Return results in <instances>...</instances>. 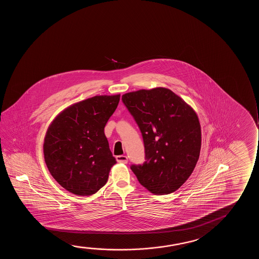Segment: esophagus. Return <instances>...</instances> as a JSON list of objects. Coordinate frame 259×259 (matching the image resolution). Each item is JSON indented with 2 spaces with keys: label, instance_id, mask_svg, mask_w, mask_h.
Returning <instances> with one entry per match:
<instances>
[{
  "label": "esophagus",
  "instance_id": "1",
  "mask_svg": "<svg viewBox=\"0 0 259 259\" xmlns=\"http://www.w3.org/2000/svg\"><path fill=\"white\" fill-rule=\"evenodd\" d=\"M116 159H117L118 163H127L128 162L127 156H117V157H116Z\"/></svg>",
  "mask_w": 259,
  "mask_h": 259
}]
</instances>
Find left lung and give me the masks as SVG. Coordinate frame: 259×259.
Listing matches in <instances>:
<instances>
[{
	"label": "left lung",
	"instance_id": "1",
	"mask_svg": "<svg viewBox=\"0 0 259 259\" xmlns=\"http://www.w3.org/2000/svg\"><path fill=\"white\" fill-rule=\"evenodd\" d=\"M122 102L142 133L145 162L132 164L139 182L155 195H168L184 184L201 149V126L191 107L170 89L139 90Z\"/></svg>",
	"mask_w": 259,
	"mask_h": 259
}]
</instances>
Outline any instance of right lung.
Segmentation results:
<instances>
[{"instance_id": "1", "label": "right lung", "mask_w": 259, "mask_h": 259, "mask_svg": "<svg viewBox=\"0 0 259 259\" xmlns=\"http://www.w3.org/2000/svg\"><path fill=\"white\" fill-rule=\"evenodd\" d=\"M120 96H99L64 110L50 124L44 141L48 169L74 195H91L106 184L116 162L104 127Z\"/></svg>"}]
</instances>
